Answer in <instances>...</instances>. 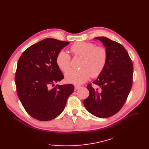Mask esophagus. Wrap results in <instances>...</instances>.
<instances>
[{
    "instance_id": "obj_1",
    "label": "esophagus",
    "mask_w": 149,
    "mask_h": 149,
    "mask_svg": "<svg viewBox=\"0 0 149 149\" xmlns=\"http://www.w3.org/2000/svg\"><path fill=\"white\" fill-rule=\"evenodd\" d=\"M80 88H81L80 86H74V90H75V91H76V90H78Z\"/></svg>"
}]
</instances>
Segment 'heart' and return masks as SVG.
Masks as SVG:
<instances>
[{
	"instance_id": "1",
	"label": "heart",
	"mask_w": 149,
	"mask_h": 149,
	"mask_svg": "<svg viewBox=\"0 0 149 149\" xmlns=\"http://www.w3.org/2000/svg\"><path fill=\"white\" fill-rule=\"evenodd\" d=\"M71 51L76 57L83 58L79 70H71L65 74L66 81L81 84L90 78H96L104 70L107 61V49L103 47H96L93 43L78 42L71 47ZM56 63L58 68L63 72L71 68V57L65 50L58 53Z\"/></svg>"
}]
</instances>
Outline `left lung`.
Here are the masks:
<instances>
[{
	"mask_svg": "<svg viewBox=\"0 0 149 149\" xmlns=\"http://www.w3.org/2000/svg\"><path fill=\"white\" fill-rule=\"evenodd\" d=\"M94 38L106 47L107 61L102 73L93 82L100 86V91L88 84L89 95L83 103L93 115L106 118L116 114L125 102L132 84L133 65L122 45L106 37Z\"/></svg>",
	"mask_w": 149,
	"mask_h": 149,
	"instance_id": "left-lung-1",
	"label": "left lung"
}]
</instances>
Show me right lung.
<instances>
[{
  "label": "right lung",
  "instance_id": "1",
  "mask_svg": "<svg viewBox=\"0 0 149 149\" xmlns=\"http://www.w3.org/2000/svg\"><path fill=\"white\" fill-rule=\"evenodd\" d=\"M70 42L46 38L30 46L17 63L15 82L19 100L32 118L42 121L56 118L63 111L74 88L55 86L64 78L56 58Z\"/></svg>",
  "mask_w": 149,
  "mask_h": 149
}]
</instances>
